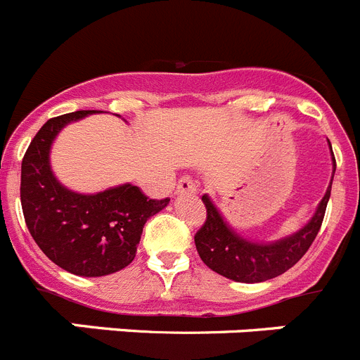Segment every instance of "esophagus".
Wrapping results in <instances>:
<instances>
[{
  "instance_id": "esophagus-1",
  "label": "esophagus",
  "mask_w": 360,
  "mask_h": 360,
  "mask_svg": "<svg viewBox=\"0 0 360 360\" xmlns=\"http://www.w3.org/2000/svg\"><path fill=\"white\" fill-rule=\"evenodd\" d=\"M186 193H189V195L196 193L195 182H193V178H189V176L180 178L176 184V195H186Z\"/></svg>"
}]
</instances>
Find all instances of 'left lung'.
Listing matches in <instances>:
<instances>
[{
	"instance_id": "obj_1",
	"label": "left lung",
	"mask_w": 360,
	"mask_h": 360,
	"mask_svg": "<svg viewBox=\"0 0 360 360\" xmlns=\"http://www.w3.org/2000/svg\"><path fill=\"white\" fill-rule=\"evenodd\" d=\"M328 148L333 165L328 189L307 224L279 240L257 241L243 236L229 225L211 196L203 195L202 202L207 209V219L195 236L196 250L202 262L219 276L238 283H262L278 278L283 272L292 269L307 254L311 241L316 240L328 205L333 174H335V157L330 141Z\"/></svg>"
}]
</instances>
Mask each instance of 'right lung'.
Returning a JSON list of instances; mask_svg holds the SVG:
<instances>
[{
    "label": "right lung",
    "mask_w": 360,
    "mask_h": 360,
    "mask_svg": "<svg viewBox=\"0 0 360 360\" xmlns=\"http://www.w3.org/2000/svg\"><path fill=\"white\" fill-rule=\"evenodd\" d=\"M97 110L50 119L37 131L21 164V207L32 238L66 272L82 278L119 272L135 259L146 221L169 198L148 200L126 182L84 195L59 182L50 164L57 135Z\"/></svg>",
    "instance_id": "obj_1"
}]
</instances>
